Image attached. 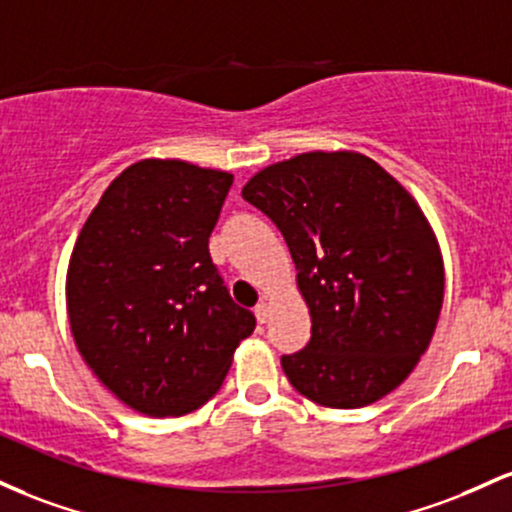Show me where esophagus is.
I'll return each mask as SVG.
<instances>
[{"label": "esophagus", "instance_id": "34e87169", "mask_svg": "<svg viewBox=\"0 0 512 512\" xmlns=\"http://www.w3.org/2000/svg\"><path fill=\"white\" fill-rule=\"evenodd\" d=\"M254 312H256V319L261 321V324H266L268 317H271V307H268V302H258Z\"/></svg>", "mask_w": 512, "mask_h": 512}]
</instances>
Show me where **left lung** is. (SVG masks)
I'll return each mask as SVG.
<instances>
[{
    "mask_svg": "<svg viewBox=\"0 0 512 512\" xmlns=\"http://www.w3.org/2000/svg\"><path fill=\"white\" fill-rule=\"evenodd\" d=\"M244 200L283 232L312 338L280 363L329 409H360L399 387L433 338L445 271L411 193L358 152H307L266 166Z\"/></svg>",
    "mask_w": 512,
    "mask_h": 512,
    "instance_id": "left-lung-1",
    "label": "left lung"
}]
</instances>
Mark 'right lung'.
<instances>
[{
    "label": "right lung",
    "mask_w": 512,
    "mask_h": 512,
    "mask_svg": "<svg viewBox=\"0 0 512 512\" xmlns=\"http://www.w3.org/2000/svg\"><path fill=\"white\" fill-rule=\"evenodd\" d=\"M232 181L181 159H142L113 179L74 244V343L103 387L145 416L200 409L256 329L208 249Z\"/></svg>",
    "instance_id": "add662e5"
}]
</instances>
